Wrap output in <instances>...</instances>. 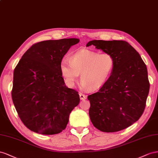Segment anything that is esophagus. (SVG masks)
Listing matches in <instances>:
<instances>
[{
	"label": "esophagus",
	"mask_w": 158,
	"mask_h": 158,
	"mask_svg": "<svg viewBox=\"0 0 158 158\" xmlns=\"http://www.w3.org/2000/svg\"><path fill=\"white\" fill-rule=\"evenodd\" d=\"M79 97H80V98L81 100H85V99H87V96L85 95V94H83L82 93H79Z\"/></svg>",
	"instance_id": "34e87169"
}]
</instances>
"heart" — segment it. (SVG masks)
<instances>
[{
    "label": "heart",
    "instance_id": "obj_1",
    "mask_svg": "<svg viewBox=\"0 0 158 158\" xmlns=\"http://www.w3.org/2000/svg\"><path fill=\"white\" fill-rule=\"evenodd\" d=\"M114 67V59L107 53H99L88 49L72 53L69 61L63 59L60 65L65 83L73 86L81 73V87L90 91L101 88L109 79Z\"/></svg>",
    "mask_w": 158,
    "mask_h": 158
}]
</instances>
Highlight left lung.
<instances>
[{"label": "left lung", "instance_id": "8db88e82", "mask_svg": "<svg viewBox=\"0 0 158 158\" xmlns=\"http://www.w3.org/2000/svg\"><path fill=\"white\" fill-rule=\"evenodd\" d=\"M94 46L114 59L113 71L98 91L87 97L94 127L105 132L129 127L142 115L150 82L145 63L131 45L123 40H92Z\"/></svg>", "mask_w": 158, "mask_h": 158}]
</instances>
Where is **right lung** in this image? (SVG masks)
Wrapping results in <instances>:
<instances>
[{"label":"right lung","mask_w":158,"mask_h":158,"mask_svg":"<svg viewBox=\"0 0 158 158\" xmlns=\"http://www.w3.org/2000/svg\"><path fill=\"white\" fill-rule=\"evenodd\" d=\"M77 38L46 40L32 45L16 66L12 98L23 124L34 132L59 134L80 101L78 92L65 85L60 65Z\"/></svg>","instance_id":"right-lung-1"}]
</instances>
